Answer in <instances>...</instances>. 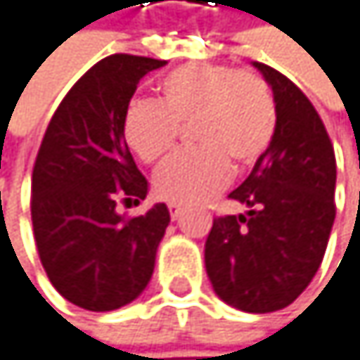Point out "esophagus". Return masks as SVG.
Listing matches in <instances>:
<instances>
[{
  "mask_svg": "<svg viewBox=\"0 0 360 360\" xmlns=\"http://www.w3.org/2000/svg\"><path fill=\"white\" fill-rule=\"evenodd\" d=\"M168 211H170V217L172 219H179V217H181V213H184V207L176 205V202H170L168 205Z\"/></svg>",
  "mask_w": 360,
  "mask_h": 360,
  "instance_id": "obj_1",
  "label": "esophagus"
}]
</instances>
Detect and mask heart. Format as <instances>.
I'll return each instance as SVG.
<instances>
[{
    "mask_svg": "<svg viewBox=\"0 0 360 360\" xmlns=\"http://www.w3.org/2000/svg\"><path fill=\"white\" fill-rule=\"evenodd\" d=\"M190 123L198 149L174 155L155 176L158 194L176 205L202 202L228 184L233 168H252L273 143L277 106L256 72L184 65L158 83V104L136 100L125 108L121 134L139 160L158 164L174 149L179 127Z\"/></svg>",
    "mask_w": 360,
    "mask_h": 360,
    "instance_id": "obj_1",
    "label": "heart"
}]
</instances>
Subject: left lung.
Listing matches in <instances>:
<instances>
[{
    "mask_svg": "<svg viewBox=\"0 0 360 360\" xmlns=\"http://www.w3.org/2000/svg\"><path fill=\"white\" fill-rule=\"evenodd\" d=\"M269 83L277 127L250 176L230 192L245 207L213 219L205 266L215 295L250 314L288 307L314 279L335 221V153L305 94L252 61Z\"/></svg>",
    "mask_w": 360,
    "mask_h": 360,
    "instance_id": "1",
    "label": "left lung"
}]
</instances>
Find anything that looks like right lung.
<instances>
[{
	"instance_id": "1",
	"label": "right lung",
	"mask_w": 360,
	"mask_h": 360,
	"mask_svg": "<svg viewBox=\"0 0 360 360\" xmlns=\"http://www.w3.org/2000/svg\"><path fill=\"white\" fill-rule=\"evenodd\" d=\"M166 61L110 55L55 110L32 176V221L42 266L57 292L89 311H112L143 295L170 224L164 202L125 219L149 184L121 134L123 112L145 74Z\"/></svg>"
}]
</instances>
